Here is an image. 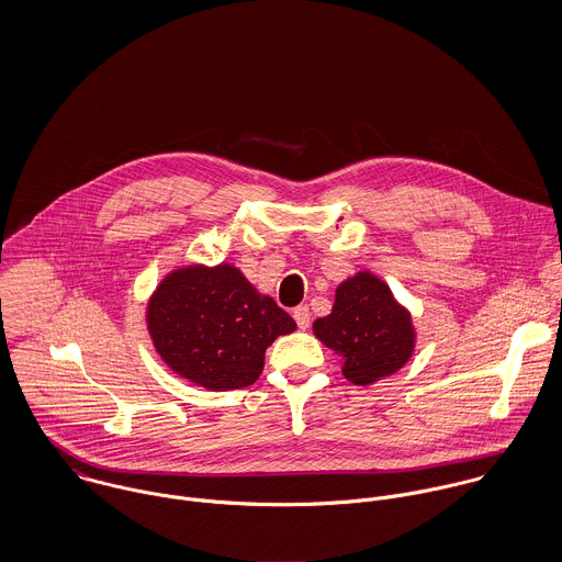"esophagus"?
Masks as SVG:
<instances>
[{
    "label": "esophagus",
    "mask_w": 562,
    "mask_h": 562,
    "mask_svg": "<svg viewBox=\"0 0 562 562\" xmlns=\"http://www.w3.org/2000/svg\"><path fill=\"white\" fill-rule=\"evenodd\" d=\"M294 321L299 324V328H310V324H312V314H310V307L307 305H301V307H296L294 310Z\"/></svg>",
    "instance_id": "obj_1"
}]
</instances>
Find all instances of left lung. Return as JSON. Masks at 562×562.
I'll list each match as a JSON object with an SVG mask.
<instances>
[{
  "label": "left lung",
  "mask_w": 562,
  "mask_h": 562,
  "mask_svg": "<svg viewBox=\"0 0 562 562\" xmlns=\"http://www.w3.org/2000/svg\"><path fill=\"white\" fill-rule=\"evenodd\" d=\"M314 333L344 359L341 372L355 385H372L398 372L415 348L408 310L368 270L337 285L333 310L314 322Z\"/></svg>",
  "instance_id": "1"
}]
</instances>
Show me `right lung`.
<instances>
[{
  "instance_id": "1",
  "label": "right lung",
  "mask_w": 562,
  "mask_h": 562,
  "mask_svg": "<svg viewBox=\"0 0 562 562\" xmlns=\"http://www.w3.org/2000/svg\"><path fill=\"white\" fill-rule=\"evenodd\" d=\"M147 328L161 361L210 392L252 385L266 348L296 328L232 263H190L168 272L147 305Z\"/></svg>"
}]
</instances>
